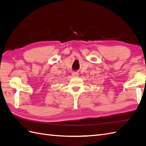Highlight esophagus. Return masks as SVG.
<instances>
[{"label":"esophagus","instance_id":"esophagus-1","mask_svg":"<svg viewBox=\"0 0 146 146\" xmlns=\"http://www.w3.org/2000/svg\"><path fill=\"white\" fill-rule=\"evenodd\" d=\"M72 74L73 77H78V76H79V74H78V73L76 72H73Z\"/></svg>","mask_w":146,"mask_h":146}]
</instances>
